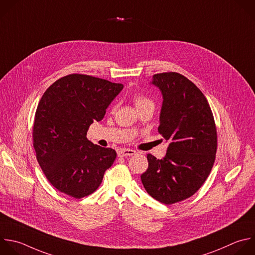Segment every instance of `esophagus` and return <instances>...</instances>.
<instances>
[{"label": "esophagus", "mask_w": 255, "mask_h": 255, "mask_svg": "<svg viewBox=\"0 0 255 255\" xmlns=\"http://www.w3.org/2000/svg\"><path fill=\"white\" fill-rule=\"evenodd\" d=\"M136 153L135 150H132V149H119L117 154L119 157H126V156H131V155H134Z\"/></svg>", "instance_id": "34e87169"}]
</instances>
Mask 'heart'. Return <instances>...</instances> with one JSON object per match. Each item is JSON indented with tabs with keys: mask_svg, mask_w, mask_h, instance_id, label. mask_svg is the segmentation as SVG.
<instances>
[{
	"mask_svg": "<svg viewBox=\"0 0 255 255\" xmlns=\"http://www.w3.org/2000/svg\"><path fill=\"white\" fill-rule=\"evenodd\" d=\"M133 100H134V103H135L137 109H140V108H143V107L149 106V105H154L153 101L150 98H148L147 96L140 94V93H136L133 97Z\"/></svg>",
	"mask_w": 255,
	"mask_h": 255,
	"instance_id": "obj_1",
	"label": "heart"
}]
</instances>
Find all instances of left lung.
I'll return each mask as SVG.
<instances>
[{
  "mask_svg": "<svg viewBox=\"0 0 255 255\" xmlns=\"http://www.w3.org/2000/svg\"><path fill=\"white\" fill-rule=\"evenodd\" d=\"M152 84L163 96L158 132L170 143L163 159L147 155L141 181L150 196L170 205L191 197L205 182L215 161L217 132L207 99L185 76L155 74Z\"/></svg>",
  "mask_w": 255,
  "mask_h": 255,
  "instance_id": "left-lung-1",
  "label": "left lung"
}]
</instances>
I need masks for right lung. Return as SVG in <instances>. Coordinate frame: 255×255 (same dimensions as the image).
<instances>
[{
  "label": "right lung",
  "mask_w": 255,
  "mask_h": 255,
  "mask_svg": "<svg viewBox=\"0 0 255 255\" xmlns=\"http://www.w3.org/2000/svg\"><path fill=\"white\" fill-rule=\"evenodd\" d=\"M123 85L108 80L70 74L54 82L42 96L35 114L33 145L48 181L59 191L80 199L92 194L117 156L87 139L94 121Z\"/></svg>",
  "instance_id": "1"
}]
</instances>
